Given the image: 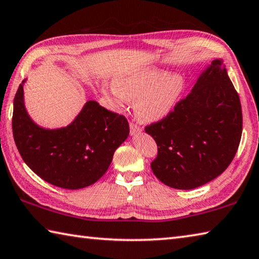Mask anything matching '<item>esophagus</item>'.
I'll list each match as a JSON object with an SVG mask.
<instances>
[{"label": "esophagus", "mask_w": 259, "mask_h": 259, "mask_svg": "<svg viewBox=\"0 0 259 259\" xmlns=\"http://www.w3.org/2000/svg\"><path fill=\"white\" fill-rule=\"evenodd\" d=\"M129 125H130V134H131V136H135V135H137V134L140 133V126L137 123H135L134 121L130 122Z\"/></svg>", "instance_id": "34e87169"}]
</instances>
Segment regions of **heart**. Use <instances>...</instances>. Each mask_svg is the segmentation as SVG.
<instances>
[{"mask_svg": "<svg viewBox=\"0 0 259 259\" xmlns=\"http://www.w3.org/2000/svg\"><path fill=\"white\" fill-rule=\"evenodd\" d=\"M185 89L186 80L180 73L145 67L117 74L103 93L119 107L135 101V114L140 121L157 122L175 111Z\"/></svg>", "mask_w": 259, "mask_h": 259, "instance_id": "heart-1", "label": "heart"}]
</instances>
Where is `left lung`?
<instances>
[{
  "label": "left lung",
  "instance_id": "8db88e82",
  "mask_svg": "<svg viewBox=\"0 0 259 259\" xmlns=\"http://www.w3.org/2000/svg\"><path fill=\"white\" fill-rule=\"evenodd\" d=\"M145 131L157 144L150 166L164 185L189 190L222 175L242 134L240 98L223 60L211 61L175 111Z\"/></svg>",
  "mask_w": 259,
  "mask_h": 259
}]
</instances>
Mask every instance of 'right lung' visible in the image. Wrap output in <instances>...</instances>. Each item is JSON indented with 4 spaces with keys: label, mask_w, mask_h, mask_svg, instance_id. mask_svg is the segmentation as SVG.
<instances>
[{
    "label": "right lung",
    "mask_w": 259,
    "mask_h": 259,
    "mask_svg": "<svg viewBox=\"0 0 259 259\" xmlns=\"http://www.w3.org/2000/svg\"><path fill=\"white\" fill-rule=\"evenodd\" d=\"M26 80L17 91L12 116L13 138L23 162L56 187L74 190L94 185L107 171L116 148L128 138V121L88 101L67 126L44 128L27 112Z\"/></svg>",
    "instance_id": "1"
}]
</instances>
